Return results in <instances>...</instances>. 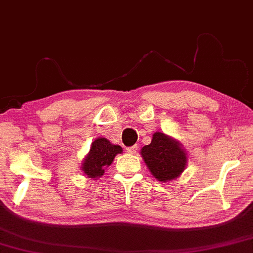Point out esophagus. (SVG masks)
<instances>
[{"label":"esophagus","mask_w":253,"mask_h":253,"mask_svg":"<svg viewBox=\"0 0 253 253\" xmlns=\"http://www.w3.org/2000/svg\"><path fill=\"white\" fill-rule=\"evenodd\" d=\"M136 150H138V147H136V145H132L130 148H126V152L130 154H135Z\"/></svg>","instance_id":"34e87169"}]
</instances>
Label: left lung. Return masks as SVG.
<instances>
[{"label": "left lung", "mask_w": 253, "mask_h": 253, "mask_svg": "<svg viewBox=\"0 0 253 253\" xmlns=\"http://www.w3.org/2000/svg\"><path fill=\"white\" fill-rule=\"evenodd\" d=\"M141 157L151 174L160 182H169L182 174L188 156L182 144L162 132L152 135L151 143L141 149Z\"/></svg>", "instance_id": "1"}]
</instances>
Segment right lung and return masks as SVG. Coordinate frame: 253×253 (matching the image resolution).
<instances>
[{"label": "right lung", "mask_w": 253, "mask_h": 253, "mask_svg": "<svg viewBox=\"0 0 253 253\" xmlns=\"http://www.w3.org/2000/svg\"><path fill=\"white\" fill-rule=\"evenodd\" d=\"M122 148L112 144L108 139L97 138L91 143L90 151L84 157L81 170L86 178L96 180L104 174L108 167L112 165L117 154L122 153Z\"/></svg>", "instance_id": "right-lung-1"}]
</instances>
